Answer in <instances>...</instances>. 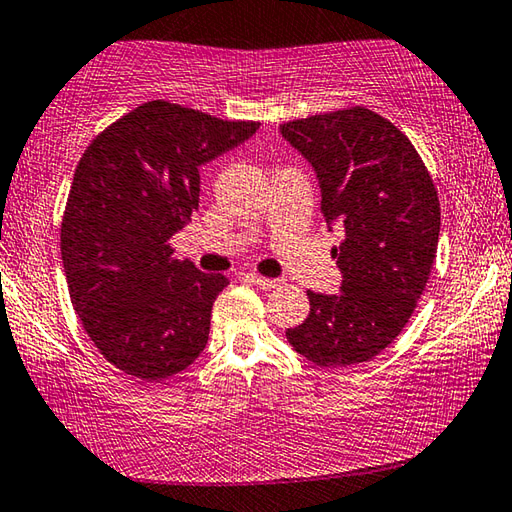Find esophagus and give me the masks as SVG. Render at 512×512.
I'll use <instances>...</instances> for the list:
<instances>
[{"label":"esophagus","instance_id":"esophagus-1","mask_svg":"<svg viewBox=\"0 0 512 512\" xmlns=\"http://www.w3.org/2000/svg\"><path fill=\"white\" fill-rule=\"evenodd\" d=\"M244 277L250 284H255V287H259V289H275V287H280V284H282V280H275V277H264V275H257V273H246Z\"/></svg>","mask_w":512,"mask_h":512}]
</instances>
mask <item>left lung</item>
Instances as JSON below:
<instances>
[{
  "instance_id": "8db88e82",
  "label": "left lung",
  "mask_w": 512,
  "mask_h": 512,
  "mask_svg": "<svg viewBox=\"0 0 512 512\" xmlns=\"http://www.w3.org/2000/svg\"><path fill=\"white\" fill-rule=\"evenodd\" d=\"M280 133L314 167L341 293L307 291L309 316L287 329L293 350L348 368L388 348L409 323L436 262L440 203L400 128L363 106L287 121Z\"/></svg>"
}]
</instances>
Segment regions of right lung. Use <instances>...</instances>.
Returning a JSON list of instances; mask_svg holds the SVG:
<instances>
[{"label": "right lung", "mask_w": 512, "mask_h": 512, "mask_svg": "<svg viewBox=\"0 0 512 512\" xmlns=\"http://www.w3.org/2000/svg\"><path fill=\"white\" fill-rule=\"evenodd\" d=\"M228 121L149 101L94 137L74 171L60 253L69 298L112 366L160 381L192 366L210 336L225 275L173 257L171 237L198 210L205 162L253 137Z\"/></svg>", "instance_id": "right-lung-1"}]
</instances>
